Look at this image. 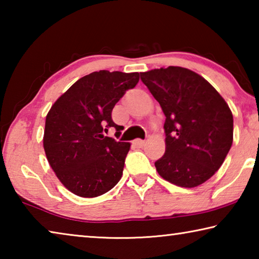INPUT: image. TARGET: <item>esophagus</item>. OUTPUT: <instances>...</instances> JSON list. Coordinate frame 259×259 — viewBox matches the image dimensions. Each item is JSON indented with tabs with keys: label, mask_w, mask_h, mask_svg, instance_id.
Here are the masks:
<instances>
[{
	"label": "esophagus",
	"mask_w": 259,
	"mask_h": 259,
	"mask_svg": "<svg viewBox=\"0 0 259 259\" xmlns=\"http://www.w3.org/2000/svg\"><path fill=\"white\" fill-rule=\"evenodd\" d=\"M144 144H145V140H143V139H136L134 142V145L137 147H143Z\"/></svg>",
	"instance_id": "esophagus-1"
}]
</instances>
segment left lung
Wrapping results in <instances>:
<instances>
[{
    "label": "left lung",
    "instance_id": "obj_1",
    "mask_svg": "<svg viewBox=\"0 0 259 259\" xmlns=\"http://www.w3.org/2000/svg\"><path fill=\"white\" fill-rule=\"evenodd\" d=\"M165 115V153L156 171L169 183L196 187L221 168L233 143V115L224 98L191 69L140 73Z\"/></svg>",
    "mask_w": 259,
    "mask_h": 259
}]
</instances>
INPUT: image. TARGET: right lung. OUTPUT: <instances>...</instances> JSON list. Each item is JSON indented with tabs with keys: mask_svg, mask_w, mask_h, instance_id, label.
Wrapping results in <instances>:
<instances>
[{
	"mask_svg": "<svg viewBox=\"0 0 259 259\" xmlns=\"http://www.w3.org/2000/svg\"><path fill=\"white\" fill-rule=\"evenodd\" d=\"M139 81V73L99 71L81 77L52 105L43 147L61 184L81 198L108 192L122 177L130 143L107 137L115 104Z\"/></svg>",
	"mask_w": 259,
	"mask_h": 259,
	"instance_id": "add662e5",
	"label": "right lung"
}]
</instances>
